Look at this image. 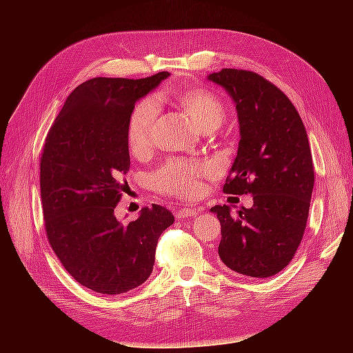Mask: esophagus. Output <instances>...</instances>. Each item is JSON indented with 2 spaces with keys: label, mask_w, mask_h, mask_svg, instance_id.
Returning <instances> with one entry per match:
<instances>
[{
  "label": "esophagus",
  "mask_w": 353,
  "mask_h": 353,
  "mask_svg": "<svg viewBox=\"0 0 353 353\" xmlns=\"http://www.w3.org/2000/svg\"><path fill=\"white\" fill-rule=\"evenodd\" d=\"M200 209H194V208H181L178 212H176V218H190V216H194L197 215V212Z\"/></svg>",
  "instance_id": "34e87169"
}]
</instances>
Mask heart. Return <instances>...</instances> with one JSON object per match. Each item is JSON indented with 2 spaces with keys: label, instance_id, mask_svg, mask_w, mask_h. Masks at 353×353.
<instances>
[{
  "label": "heart",
  "instance_id": "1",
  "mask_svg": "<svg viewBox=\"0 0 353 353\" xmlns=\"http://www.w3.org/2000/svg\"><path fill=\"white\" fill-rule=\"evenodd\" d=\"M179 108L183 109L200 131L213 130L225 117L222 101L206 90H190L176 94ZM159 116V104L147 99L135 105L126 128L128 147L134 156H144L152 150L154 143V128ZM210 172L208 165L185 160H169L152 174V185L174 196H196L201 185L200 179Z\"/></svg>",
  "mask_w": 353,
  "mask_h": 353
}]
</instances>
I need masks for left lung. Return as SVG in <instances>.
I'll list each match as a JSON object with an SVG mask.
<instances>
[{"label":"left lung","instance_id":"1","mask_svg":"<svg viewBox=\"0 0 353 353\" xmlns=\"http://www.w3.org/2000/svg\"><path fill=\"white\" fill-rule=\"evenodd\" d=\"M208 81L228 92L239 117V150L223 191L253 196V206L236 215L227 205L210 209L221 222L219 258L239 274L266 279L290 263L306 228L315 178L305 125L258 73L222 69Z\"/></svg>","mask_w":353,"mask_h":353}]
</instances>
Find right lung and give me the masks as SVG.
Masks as SVG:
<instances>
[{
  "label": "right lung",
  "mask_w": 353,
  "mask_h": 353,
  "mask_svg": "<svg viewBox=\"0 0 353 353\" xmlns=\"http://www.w3.org/2000/svg\"><path fill=\"white\" fill-rule=\"evenodd\" d=\"M168 77L85 81L63 104L42 148L48 241L73 279L101 294L141 285L153 271L160 234L175 221L159 205L144 208L130 223L114 215L131 165L128 121L135 103Z\"/></svg>",
  "instance_id": "right-lung-1"
}]
</instances>
